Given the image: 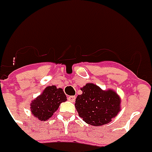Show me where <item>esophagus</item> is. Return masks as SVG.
<instances>
[{
	"label": "esophagus",
	"instance_id": "1",
	"mask_svg": "<svg viewBox=\"0 0 152 152\" xmlns=\"http://www.w3.org/2000/svg\"><path fill=\"white\" fill-rule=\"evenodd\" d=\"M75 98H76V97H75V96H68V100L70 102H75Z\"/></svg>",
	"mask_w": 152,
	"mask_h": 152
}]
</instances>
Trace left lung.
<instances>
[{"label": "left lung", "instance_id": "left-lung-1", "mask_svg": "<svg viewBox=\"0 0 152 152\" xmlns=\"http://www.w3.org/2000/svg\"><path fill=\"white\" fill-rule=\"evenodd\" d=\"M81 90L82 94L76 98L75 107L87 124L93 126L107 124L121 110V98L115 90H103L90 82Z\"/></svg>", "mask_w": 152, "mask_h": 152}]
</instances>
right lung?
<instances>
[{
	"label": "right lung",
	"mask_w": 152,
	"mask_h": 152,
	"mask_svg": "<svg viewBox=\"0 0 152 152\" xmlns=\"http://www.w3.org/2000/svg\"><path fill=\"white\" fill-rule=\"evenodd\" d=\"M66 100V96L63 88H56V86H47L42 93L30 104V110L34 117L40 121L49 119L55 113L59 105Z\"/></svg>",
	"instance_id": "1"
}]
</instances>
